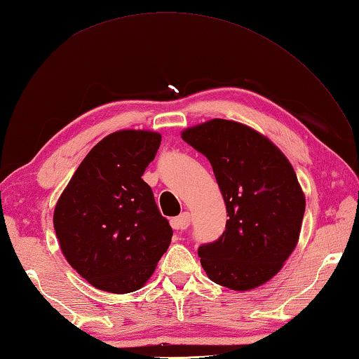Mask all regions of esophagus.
Wrapping results in <instances>:
<instances>
[{"label":"esophagus","mask_w":359,"mask_h":359,"mask_svg":"<svg viewBox=\"0 0 359 359\" xmlns=\"http://www.w3.org/2000/svg\"><path fill=\"white\" fill-rule=\"evenodd\" d=\"M172 224L175 228H179V230H187L189 224H191V212L184 211L180 216H177L172 220Z\"/></svg>","instance_id":"1"}]
</instances>
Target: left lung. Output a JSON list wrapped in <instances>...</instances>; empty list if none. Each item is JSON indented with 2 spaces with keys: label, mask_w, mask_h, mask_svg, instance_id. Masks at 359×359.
Instances as JSON below:
<instances>
[{
  "label": "left lung",
  "mask_w": 359,
  "mask_h": 359,
  "mask_svg": "<svg viewBox=\"0 0 359 359\" xmlns=\"http://www.w3.org/2000/svg\"><path fill=\"white\" fill-rule=\"evenodd\" d=\"M182 139L210 160L228 212L225 231L199 248L207 276L247 292L276 276L297 245L306 196L276 144L239 121L212 118Z\"/></svg>",
  "instance_id": "left-lung-1"
}]
</instances>
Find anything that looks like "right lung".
Returning a JSON list of instances; mask_svg holds the SVG:
<instances>
[{"label":"right lung","mask_w":359,"mask_h":359,"mask_svg":"<svg viewBox=\"0 0 359 359\" xmlns=\"http://www.w3.org/2000/svg\"><path fill=\"white\" fill-rule=\"evenodd\" d=\"M162 135L121 129L83 158L53 210L60 248L90 285L109 293L142 288L168 250L172 230L142 179Z\"/></svg>","instance_id":"obj_1"}]
</instances>
